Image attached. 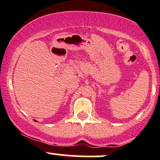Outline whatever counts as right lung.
Wrapping results in <instances>:
<instances>
[{
  "label": "right lung",
  "mask_w": 160,
  "mask_h": 160,
  "mask_svg": "<svg viewBox=\"0 0 160 160\" xmlns=\"http://www.w3.org/2000/svg\"><path fill=\"white\" fill-rule=\"evenodd\" d=\"M35 122H37V121H35Z\"/></svg>",
  "instance_id": "1"
}]
</instances>
